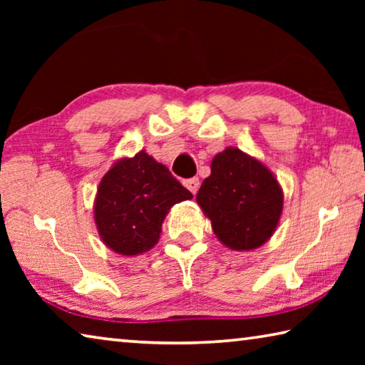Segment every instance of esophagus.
<instances>
[{"label": "esophagus", "instance_id": "1", "mask_svg": "<svg viewBox=\"0 0 365 365\" xmlns=\"http://www.w3.org/2000/svg\"><path fill=\"white\" fill-rule=\"evenodd\" d=\"M185 187H187L191 193L196 195L197 188H200V178L193 177V178H188V180H185Z\"/></svg>", "mask_w": 365, "mask_h": 365}]
</instances>
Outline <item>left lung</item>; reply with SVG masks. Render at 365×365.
Segmentation results:
<instances>
[{
    "mask_svg": "<svg viewBox=\"0 0 365 365\" xmlns=\"http://www.w3.org/2000/svg\"><path fill=\"white\" fill-rule=\"evenodd\" d=\"M196 202L222 245L251 251L267 242L279 225L283 191L261 160L228 146L214 156Z\"/></svg>",
    "mask_w": 365,
    "mask_h": 365,
    "instance_id": "1",
    "label": "left lung"
}]
</instances>
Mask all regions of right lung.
<instances>
[{"mask_svg":"<svg viewBox=\"0 0 365 365\" xmlns=\"http://www.w3.org/2000/svg\"><path fill=\"white\" fill-rule=\"evenodd\" d=\"M191 197L164 164L141 150L115 160L101 178L93 205L98 233L117 255H143L159 242L170 207Z\"/></svg>","mask_w":365,"mask_h":365,"instance_id":"add662e5","label":"right lung"}]
</instances>
